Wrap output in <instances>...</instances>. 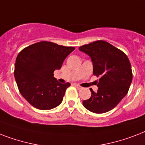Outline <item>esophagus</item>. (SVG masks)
Segmentation results:
<instances>
[{
    "label": "esophagus",
    "instance_id": "34e87169",
    "mask_svg": "<svg viewBox=\"0 0 145 145\" xmlns=\"http://www.w3.org/2000/svg\"><path fill=\"white\" fill-rule=\"evenodd\" d=\"M74 86H76V87H77V89H80L83 88L82 86H80V85H78V84H74Z\"/></svg>",
    "mask_w": 145,
    "mask_h": 145
}]
</instances>
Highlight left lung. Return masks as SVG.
I'll return each mask as SVG.
<instances>
[{"mask_svg":"<svg viewBox=\"0 0 145 145\" xmlns=\"http://www.w3.org/2000/svg\"><path fill=\"white\" fill-rule=\"evenodd\" d=\"M91 58L93 74L101 76L96 93L83 101L91 112L102 114L112 110L128 93L133 80L130 61L123 52L108 42L97 40L79 47Z\"/></svg>","mask_w":145,"mask_h":145,"instance_id":"8db88e82","label":"left lung"}]
</instances>
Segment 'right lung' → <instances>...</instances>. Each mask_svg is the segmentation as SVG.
<instances>
[{
  "label": "right lung",
  "instance_id": "obj_1",
  "mask_svg": "<svg viewBox=\"0 0 145 145\" xmlns=\"http://www.w3.org/2000/svg\"><path fill=\"white\" fill-rule=\"evenodd\" d=\"M74 47L41 41L23 49L17 56L14 76L22 95L35 108L50 110L62 101L69 83L61 84L53 72Z\"/></svg>",
  "mask_w": 145,
  "mask_h": 145
}]
</instances>
